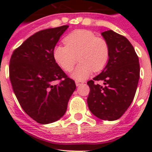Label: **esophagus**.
Listing matches in <instances>:
<instances>
[{"instance_id": "obj_1", "label": "esophagus", "mask_w": 152, "mask_h": 152, "mask_svg": "<svg viewBox=\"0 0 152 152\" xmlns=\"http://www.w3.org/2000/svg\"><path fill=\"white\" fill-rule=\"evenodd\" d=\"M75 84H76V86L78 87V86H80V84H82L83 82H80V81H78V80H76V81H75Z\"/></svg>"}]
</instances>
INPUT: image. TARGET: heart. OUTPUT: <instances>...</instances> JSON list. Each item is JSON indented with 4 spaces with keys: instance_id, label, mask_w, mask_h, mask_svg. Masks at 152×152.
<instances>
[{
    "instance_id": "obj_1",
    "label": "heart",
    "mask_w": 152,
    "mask_h": 152,
    "mask_svg": "<svg viewBox=\"0 0 152 152\" xmlns=\"http://www.w3.org/2000/svg\"><path fill=\"white\" fill-rule=\"evenodd\" d=\"M64 44L54 48L53 56L58 64L67 72L80 61L72 76L77 80L88 78L92 72H100L105 68L110 57L107 42L88 29H77L68 34Z\"/></svg>"
}]
</instances>
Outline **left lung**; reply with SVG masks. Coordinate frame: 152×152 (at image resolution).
Instances as JSON below:
<instances>
[{"label": "left lung", "instance_id": "1", "mask_svg": "<svg viewBox=\"0 0 152 152\" xmlns=\"http://www.w3.org/2000/svg\"><path fill=\"white\" fill-rule=\"evenodd\" d=\"M101 34L109 45L110 57L103 72L88 81V105L96 117L113 121L123 116L133 100L140 66L133 46L125 36L113 30ZM97 81H103L104 85Z\"/></svg>", "mask_w": 152, "mask_h": 152}]
</instances>
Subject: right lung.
Masks as SVG:
<instances>
[{"label":"right lung","instance_id":"1","mask_svg":"<svg viewBox=\"0 0 152 152\" xmlns=\"http://www.w3.org/2000/svg\"><path fill=\"white\" fill-rule=\"evenodd\" d=\"M68 25L39 31L13 51L9 75L13 91L25 113L40 124L53 123L65 113L76 85L53 56ZM59 80L56 84L54 81Z\"/></svg>","mask_w":152,"mask_h":152}]
</instances>
